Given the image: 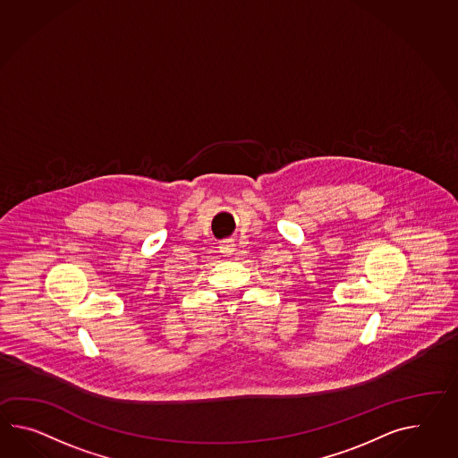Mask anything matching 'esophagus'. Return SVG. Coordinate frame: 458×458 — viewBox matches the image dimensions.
<instances>
[{
    "label": "esophagus",
    "instance_id": "esophagus-1",
    "mask_svg": "<svg viewBox=\"0 0 458 458\" xmlns=\"http://www.w3.org/2000/svg\"><path fill=\"white\" fill-rule=\"evenodd\" d=\"M218 250H220V253L224 255V257H230V255H233L234 251V240L233 238H226L224 242H220V246H218Z\"/></svg>",
    "mask_w": 458,
    "mask_h": 458
}]
</instances>
